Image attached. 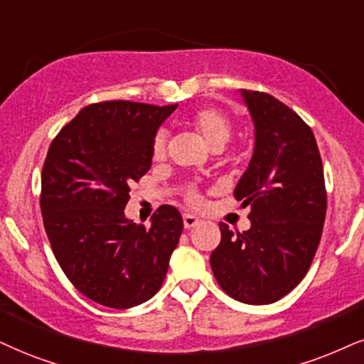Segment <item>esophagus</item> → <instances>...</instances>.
Segmentation results:
<instances>
[{
  "label": "esophagus",
  "mask_w": 364,
  "mask_h": 364,
  "mask_svg": "<svg viewBox=\"0 0 364 364\" xmlns=\"http://www.w3.org/2000/svg\"><path fill=\"white\" fill-rule=\"evenodd\" d=\"M199 223H200L199 218L192 216V214H183V226H186L187 230H191V228L197 226V224H199Z\"/></svg>",
  "instance_id": "esophagus-1"
}]
</instances>
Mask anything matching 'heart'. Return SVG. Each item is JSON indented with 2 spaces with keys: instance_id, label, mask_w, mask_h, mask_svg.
<instances>
[{
  "instance_id": "b5f03b06",
  "label": "heart",
  "mask_w": 364,
  "mask_h": 364,
  "mask_svg": "<svg viewBox=\"0 0 364 364\" xmlns=\"http://www.w3.org/2000/svg\"><path fill=\"white\" fill-rule=\"evenodd\" d=\"M189 123L213 150H221L230 141L232 134V123L230 116L214 106H203L196 109L189 116ZM165 154H167V141H165V134L160 132L155 134L154 141H151V159L156 161L164 160ZM183 200L192 208L200 204V197L196 189L186 191Z\"/></svg>"
}]
</instances>
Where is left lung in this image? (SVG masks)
<instances>
[{"mask_svg": "<svg viewBox=\"0 0 364 364\" xmlns=\"http://www.w3.org/2000/svg\"><path fill=\"white\" fill-rule=\"evenodd\" d=\"M257 129L236 200L251 205L248 231L219 223L210 268L230 297L263 306L285 297L311 268L324 228L327 192L312 129L268 92L243 89Z\"/></svg>", "mask_w": 364, "mask_h": 364, "instance_id": "left-lung-1", "label": "left lung"}]
</instances>
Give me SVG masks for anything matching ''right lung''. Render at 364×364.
I'll list each match as a JSON object with an SVG mask.
<instances>
[{
    "label": "right lung",
    "mask_w": 364,
    "mask_h": 364,
    "mask_svg": "<svg viewBox=\"0 0 364 364\" xmlns=\"http://www.w3.org/2000/svg\"><path fill=\"white\" fill-rule=\"evenodd\" d=\"M177 107L101 101L53 138L42 168L43 228L62 272L101 306L129 309L160 290L183 221L160 205L151 226L124 218L129 187L151 167L156 129Z\"/></svg>",
    "instance_id": "right-lung-1"
}]
</instances>
